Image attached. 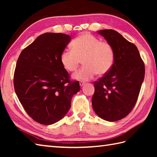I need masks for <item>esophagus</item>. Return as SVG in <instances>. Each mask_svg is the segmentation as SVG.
Returning <instances> with one entry per match:
<instances>
[{
  "label": "esophagus",
  "mask_w": 157,
  "mask_h": 157,
  "mask_svg": "<svg viewBox=\"0 0 157 157\" xmlns=\"http://www.w3.org/2000/svg\"><path fill=\"white\" fill-rule=\"evenodd\" d=\"M84 84H85V82H82V81L79 82V85H80V86H83Z\"/></svg>",
  "instance_id": "esophagus-1"
}]
</instances>
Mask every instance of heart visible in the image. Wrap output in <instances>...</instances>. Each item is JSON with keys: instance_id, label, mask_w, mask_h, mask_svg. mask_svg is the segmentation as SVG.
I'll use <instances>...</instances> for the list:
<instances>
[{"instance_id": "1", "label": "heart", "mask_w": 157, "mask_h": 157, "mask_svg": "<svg viewBox=\"0 0 157 157\" xmlns=\"http://www.w3.org/2000/svg\"><path fill=\"white\" fill-rule=\"evenodd\" d=\"M82 60L84 66L73 74V78L88 81L96 75H102L112 68L115 52L111 45L90 34H83L71 43V49H65L60 61L66 71L73 72L78 68Z\"/></svg>"}]
</instances>
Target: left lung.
I'll return each mask as SVG.
<instances>
[{"instance_id":"1","label":"left lung","mask_w":157,"mask_h":157,"mask_svg":"<svg viewBox=\"0 0 157 157\" xmlns=\"http://www.w3.org/2000/svg\"><path fill=\"white\" fill-rule=\"evenodd\" d=\"M98 34L111 45L115 61L110 71L94 83L92 107L100 117L116 121L125 117L135 106L145 67L136 45L115 30L102 29Z\"/></svg>"}]
</instances>
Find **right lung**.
I'll return each mask as SVG.
<instances>
[{"mask_svg": "<svg viewBox=\"0 0 157 157\" xmlns=\"http://www.w3.org/2000/svg\"><path fill=\"white\" fill-rule=\"evenodd\" d=\"M71 40L61 33L41 34L22 51L14 73L19 101L31 117L52 125L67 113L73 96L80 90L78 81L69 80L60 56Z\"/></svg>", "mask_w": 157, "mask_h": 157, "instance_id": "add662e5", "label": "right lung"}]
</instances>
